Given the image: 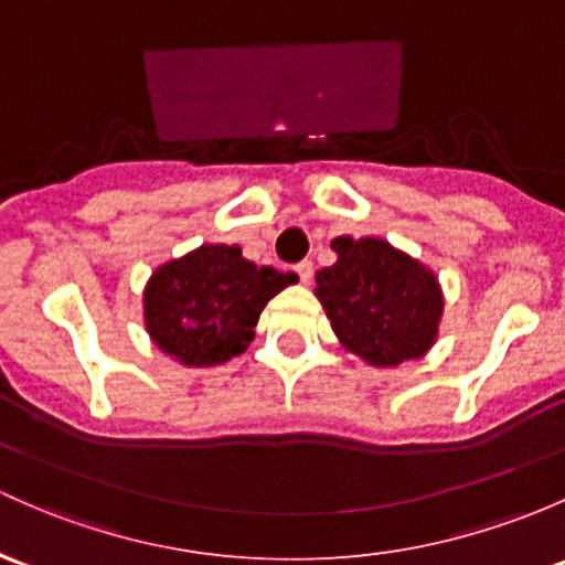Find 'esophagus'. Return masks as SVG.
<instances>
[{
  "label": "esophagus",
  "mask_w": 565,
  "mask_h": 565,
  "mask_svg": "<svg viewBox=\"0 0 565 565\" xmlns=\"http://www.w3.org/2000/svg\"><path fill=\"white\" fill-rule=\"evenodd\" d=\"M296 275H299V280L309 285V280H312V264L309 260H301V264H296Z\"/></svg>",
  "instance_id": "1"
}]
</instances>
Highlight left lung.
Listing matches in <instances>:
<instances>
[{
    "label": "left lung",
    "instance_id": "left-lung-1",
    "mask_svg": "<svg viewBox=\"0 0 565 565\" xmlns=\"http://www.w3.org/2000/svg\"><path fill=\"white\" fill-rule=\"evenodd\" d=\"M331 250L337 260L315 275V296L339 344L374 369L426 355L445 315L434 269L380 236H337Z\"/></svg>",
    "mask_w": 565,
    "mask_h": 565
}]
</instances>
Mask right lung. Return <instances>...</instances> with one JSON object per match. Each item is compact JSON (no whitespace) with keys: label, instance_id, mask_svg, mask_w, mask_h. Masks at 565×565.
<instances>
[{"label":"right lung","instance_id":"1","mask_svg":"<svg viewBox=\"0 0 565 565\" xmlns=\"http://www.w3.org/2000/svg\"><path fill=\"white\" fill-rule=\"evenodd\" d=\"M294 282V271L253 264L239 245H199L145 282V331L188 369L221 366L250 348L264 307Z\"/></svg>","mask_w":565,"mask_h":565}]
</instances>
